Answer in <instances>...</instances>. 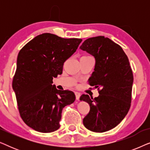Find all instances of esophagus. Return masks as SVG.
I'll return each mask as SVG.
<instances>
[{"label":"esophagus","mask_w":150,"mask_h":150,"mask_svg":"<svg viewBox=\"0 0 150 150\" xmlns=\"http://www.w3.org/2000/svg\"><path fill=\"white\" fill-rule=\"evenodd\" d=\"M75 96H76V100H79L80 96H81V93H80L79 92L76 91V92H75Z\"/></svg>","instance_id":"1"}]
</instances>
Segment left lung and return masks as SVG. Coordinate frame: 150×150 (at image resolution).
<instances>
[{
    "label": "left lung",
    "instance_id": "obj_1",
    "mask_svg": "<svg viewBox=\"0 0 150 150\" xmlns=\"http://www.w3.org/2000/svg\"><path fill=\"white\" fill-rule=\"evenodd\" d=\"M80 48L96 59L89 84L98 88V97L82 95L90 106L83 124L88 130L104 132L117 126L128 113L132 100V70L120 45L104 36L86 40Z\"/></svg>",
    "mask_w": 150,
    "mask_h": 150
}]
</instances>
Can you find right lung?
I'll use <instances>...</instances> for the list:
<instances>
[{
	"label": "right lung",
	"instance_id": "1",
	"mask_svg": "<svg viewBox=\"0 0 150 150\" xmlns=\"http://www.w3.org/2000/svg\"><path fill=\"white\" fill-rule=\"evenodd\" d=\"M81 42V39L43 33L18 53L12 86L20 117L33 130L43 133L58 130L63 108L74 102L73 91L58 90L52 84Z\"/></svg>",
	"mask_w": 150,
	"mask_h": 150
}]
</instances>
